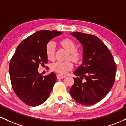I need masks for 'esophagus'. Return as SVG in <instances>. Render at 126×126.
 <instances>
[{
    "instance_id": "34e87169",
    "label": "esophagus",
    "mask_w": 126,
    "mask_h": 126,
    "mask_svg": "<svg viewBox=\"0 0 126 126\" xmlns=\"http://www.w3.org/2000/svg\"><path fill=\"white\" fill-rule=\"evenodd\" d=\"M66 76H64V75H60V74H58L57 75V78L58 79H63V78H64Z\"/></svg>"
}]
</instances>
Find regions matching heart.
Instances as JSON below:
<instances>
[{"label": "heart", "mask_w": 126, "mask_h": 126, "mask_svg": "<svg viewBox=\"0 0 126 126\" xmlns=\"http://www.w3.org/2000/svg\"><path fill=\"white\" fill-rule=\"evenodd\" d=\"M60 44L69 53V57L74 62H78L81 57V53L76 50L75 43L69 38H65L60 41ZM56 44L53 41H50L46 45V52L48 60H53L54 57ZM73 65L70 62H57L52 65V69L55 72L61 74H66L73 69Z\"/></svg>", "instance_id": "1"}]
</instances>
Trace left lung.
I'll return each instance as SVG.
<instances>
[{
	"label": "left lung",
	"mask_w": 126,
	"mask_h": 126,
	"mask_svg": "<svg viewBox=\"0 0 126 126\" xmlns=\"http://www.w3.org/2000/svg\"><path fill=\"white\" fill-rule=\"evenodd\" d=\"M70 34L83 48L82 63L73 73L78 77L73 78L70 94L80 104L93 105L103 99L112 88L117 66L110 50L97 37L82 32Z\"/></svg>",
	"instance_id": "8db88e82"
}]
</instances>
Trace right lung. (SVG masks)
<instances>
[{"instance_id": "1", "label": "right lung", "mask_w": 126, "mask_h": 126, "mask_svg": "<svg viewBox=\"0 0 126 126\" xmlns=\"http://www.w3.org/2000/svg\"><path fill=\"white\" fill-rule=\"evenodd\" d=\"M62 32L41 30L20 43L9 64V75L16 95L30 106L39 105L47 99L56 83V74L44 76L38 68L48 62L46 45Z\"/></svg>"}]
</instances>
